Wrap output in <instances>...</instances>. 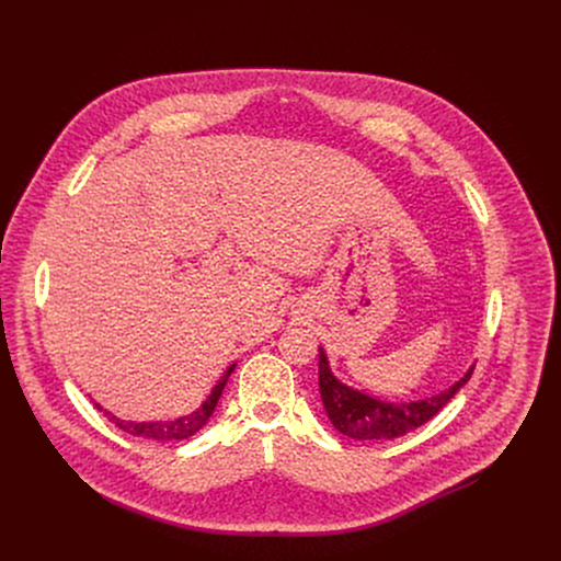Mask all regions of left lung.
<instances>
[{
    "label": "left lung",
    "mask_w": 561,
    "mask_h": 561,
    "mask_svg": "<svg viewBox=\"0 0 561 561\" xmlns=\"http://www.w3.org/2000/svg\"><path fill=\"white\" fill-rule=\"evenodd\" d=\"M319 394H322L324 411L331 424L346 437L359 442H383L402 437L431 417H435L455 392L470 379L474 364L448 388L437 394L415 399V402H388V399L373 397L364 390H357L342 379L331 368L327 351L319 346Z\"/></svg>",
    "instance_id": "8db88e82"
}]
</instances>
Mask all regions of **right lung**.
I'll return each instance as SVG.
<instances>
[{"mask_svg":"<svg viewBox=\"0 0 561 561\" xmlns=\"http://www.w3.org/2000/svg\"><path fill=\"white\" fill-rule=\"evenodd\" d=\"M237 364H230L224 375L217 379V383L210 388V394L204 399V402L188 415H182V417H175V420H157V422H133V420H122L117 415H113L111 411L102 409V404H95L117 428H122L124 433L128 435H135V437H144V439H154V442H182V439H188L193 437L213 415L219 397H221V390L230 377V373L234 370Z\"/></svg>","mask_w":561,"mask_h":561,"instance_id":"1","label":"right lung"}]
</instances>
